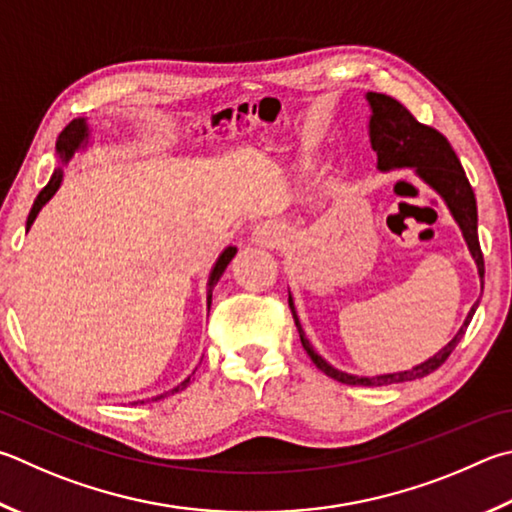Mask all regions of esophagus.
Segmentation results:
<instances>
[{
  "instance_id": "obj_1",
  "label": "esophagus",
  "mask_w": 512,
  "mask_h": 512,
  "mask_svg": "<svg viewBox=\"0 0 512 512\" xmlns=\"http://www.w3.org/2000/svg\"><path fill=\"white\" fill-rule=\"evenodd\" d=\"M253 241L262 246H277L284 241V226L275 224V221H266V224H259L253 232Z\"/></svg>"
}]
</instances>
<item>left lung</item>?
I'll use <instances>...</instances> for the list:
<instances>
[{
  "label": "left lung",
  "mask_w": 512,
  "mask_h": 512,
  "mask_svg": "<svg viewBox=\"0 0 512 512\" xmlns=\"http://www.w3.org/2000/svg\"><path fill=\"white\" fill-rule=\"evenodd\" d=\"M367 100L371 105V120H369V138L371 147L378 154V170H396V167H414L416 174L421 179L441 194L443 201L448 203L454 221H457L463 239L470 248L472 257L477 262V271L481 277V291H483V255L477 237V199L475 192L470 188V181L466 172H463L461 161L454 154L452 145L448 143L441 132H436L434 127L418 123V120L407 111L401 102L394 100L392 96L376 94V91H369ZM288 306H291L295 327L300 331V340L304 351L309 353L313 365L318 367L324 374L331 376L333 380L345 385H365V387H376V385H392V383H407V380L423 378L432 371L439 369L445 360H448L454 347L459 345V340L466 333L468 324L475 315L479 302L472 306L466 322L459 329L457 336H454L448 345H445L439 353H434L430 360L421 362L407 371H396V374H385V376H351L345 371H338L331 367L327 360L320 358L318 353L313 351L311 342L304 338L302 324L297 320L295 306L291 295H288Z\"/></svg>",
  "instance_id": "obj_1"
}]
</instances>
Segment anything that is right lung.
<instances>
[{
    "label": "right lung",
    "mask_w": 512,
    "mask_h": 512,
    "mask_svg": "<svg viewBox=\"0 0 512 512\" xmlns=\"http://www.w3.org/2000/svg\"><path fill=\"white\" fill-rule=\"evenodd\" d=\"M87 136H89V129H87L85 118H76V120H71V123L62 129L60 136H58V143H55V150H58L62 163H67V161L71 159V156H73V152H76L80 145H85V143H87ZM60 183H62V167H58V170L53 172L51 181L44 185V190H42L40 194H37V199H35L33 208H31V212H29V219H26V230L31 228V224L35 221V217H37V212L42 210L44 203L49 201L55 192H58ZM235 253H237V248H235V246H228V248L224 250V253L219 255L215 268H212L210 280H208V311H210V304H212V288H215V284L219 282V277L224 275L226 266L230 264V259L235 257ZM188 383H190V378H185L181 385H176V387L172 389V392H167V394H176V392H181V389L188 387ZM167 394H165V396H167ZM156 398H163V394H161V396H156ZM156 398H154V401H156ZM141 403H143V401H141Z\"/></svg>",
    "instance_id": "1"
}]
</instances>
